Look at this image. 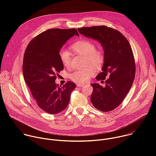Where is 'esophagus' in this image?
<instances>
[{
  "label": "esophagus",
  "mask_w": 156,
  "mask_h": 156,
  "mask_svg": "<svg viewBox=\"0 0 156 156\" xmlns=\"http://www.w3.org/2000/svg\"><path fill=\"white\" fill-rule=\"evenodd\" d=\"M84 86V84H77L78 87H83Z\"/></svg>",
  "instance_id": "esophagus-1"
}]
</instances>
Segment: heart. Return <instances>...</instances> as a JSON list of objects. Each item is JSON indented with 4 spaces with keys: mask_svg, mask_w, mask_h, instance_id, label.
Wrapping results in <instances>:
<instances>
[{
    "mask_svg": "<svg viewBox=\"0 0 156 156\" xmlns=\"http://www.w3.org/2000/svg\"><path fill=\"white\" fill-rule=\"evenodd\" d=\"M72 49L76 54L86 56L87 58V65H92L97 69L101 68L104 60L105 55L101 50H96V45L91 41L81 39L72 46ZM59 57L62 63L66 68L71 66L72 55L71 52L65 49H60ZM96 70L93 66L84 69H78L73 71L70 75L72 80L79 83L87 81L95 74Z\"/></svg>",
    "mask_w": 156,
    "mask_h": 156,
    "instance_id": "obj_1",
    "label": "heart"
}]
</instances>
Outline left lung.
I'll use <instances>...</instances> for the list:
<instances>
[{
    "label": "left lung",
    "instance_id": "left-lung-1",
    "mask_svg": "<svg viewBox=\"0 0 156 156\" xmlns=\"http://www.w3.org/2000/svg\"><path fill=\"white\" fill-rule=\"evenodd\" d=\"M78 31L84 36L98 41L105 55L102 72L96 78L98 81L108 78L105 81V87L96 83L91 84V101L102 112L113 110L122 102L135 79L136 66L130 44L120 32L105 26L84 27Z\"/></svg>",
    "mask_w": 156,
    "mask_h": 156
}]
</instances>
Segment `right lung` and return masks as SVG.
<instances>
[{
    "label": "right lung",
    "instance_id": "right-lung-1",
    "mask_svg": "<svg viewBox=\"0 0 156 156\" xmlns=\"http://www.w3.org/2000/svg\"><path fill=\"white\" fill-rule=\"evenodd\" d=\"M73 29H51L32 39L26 49L23 63L25 81L38 106L50 114H58L69 105L76 84L68 81L62 86L55 83L56 73L63 70L59 52L73 36Z\"/></svg>",
    "mask_w": 156,
    "mask_h": 156
}]
</instances>
